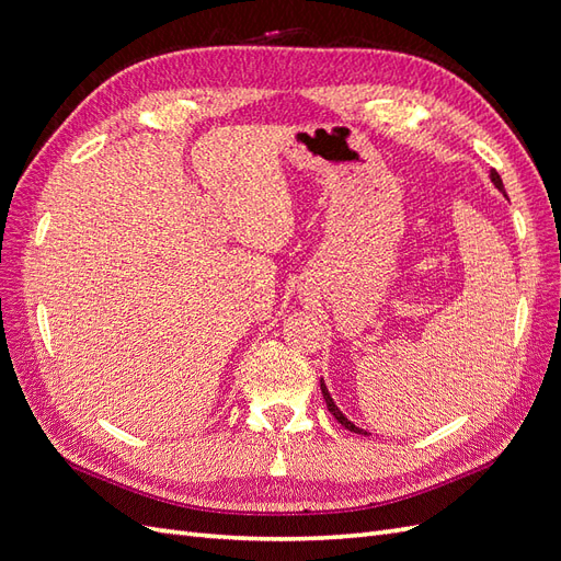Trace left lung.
Instances as JSON below:
<instances>
[{"mask_svg": "<svg viewBox=\"0 0 561 561\" xmlns=\"http://www.w3.org/2000/svg\"><path fill=\"white\" fill-rule=\"evenodd\" d=\"M489 178H491V182H494V186H496V190L505 194V190H503V182H501V175H499L496 171H491V173H489ZM320 390H322V398H325V404H328V410L332 412V416H334V419H336L339 423H342V426H344V428H348V431H353V433H358V435H369L367 431L358 428V426H355V423H353V421H348V419L344 416V412H342V410H339V407L334 404V400H332V396H330V390H328V386H325V381H322V379H320Z\"/></svg>", "mask_w": 561, "mask_h": 561, "instance_id": "obj_1", "label": "left lung"}]
</instances>
